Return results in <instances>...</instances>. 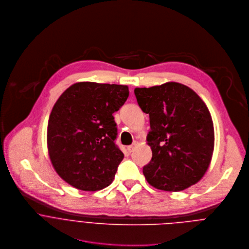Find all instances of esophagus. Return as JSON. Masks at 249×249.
I'll use <instances>...</instances> for the list:
<instances>
[{
  "label": "esophagus",
  "instance_id": "obj_1",
  "mask_svg": "<svg viewBox=\"0 0 249 249\" xmlns=\"http://www.w3.org/2000/svg\"><path fill=\"white\" fill-rule=\"evenodd\" d=\"M135 146H136V144H132V145L127 146V151H128L129 153H132V151H133V149H134Z\"/></svg>",
  "mask_w": 249,
  "mask_h": 249
}]
</instances>
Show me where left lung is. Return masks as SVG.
I'll list each match as a JSON object with an SVG mask.
<instances>
[{
  "mask_svg": "<svg viewBox=\"0 0 249 249\" xmlns=\"http://www.w3.org/2000/svg\"><path fill=\"white\" fill-rule=\"evenodd\" d=\"M134 93L150 116L147 141L153 157L143 168L147 181L164 191H180L198 182L214 147L213 123L205 102L193 89L176 82L136 88Z\"/></svg>",
  "mask_w": 249,
  "mask_h": 249,
  "instance_id": "1",
  "label": "left lung"
}]
</instances>
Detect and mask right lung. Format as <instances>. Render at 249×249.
<instances>
[{"instance_id": "obj_1", "label": "right lung", "mask_w": 249, "mask_h": 249, "mask_svg": "<svg viewBox=\"0 0 249 249\" xmlns=\"http://www.w3.org/2000/svg\"><path fill=\"white\" fill-rule=\"evenodd\" d=\"M128 87L79 82L56 101L48 121V154L58 175L84 191L111 184L124 160L115 140L113 113L126 101Z\"/></svg>"}]
</instances>
